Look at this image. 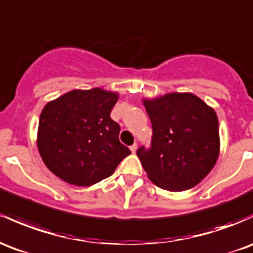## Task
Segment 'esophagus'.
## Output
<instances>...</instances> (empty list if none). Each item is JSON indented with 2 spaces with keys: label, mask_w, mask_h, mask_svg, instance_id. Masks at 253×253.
Instances as JSON below:
<instances>
[{
  "label": "esophagus",
  "mask_w": 253,
  "mask_h": 253,
  "mask_svg": "<svg viewBox=\"0 0 253 253\" xmlns=\"http://www.w3.org/2000/svg\"><path fill=\"white\" fill-rule=\"evenodd\" d=\"M129 150H131V151H132V154H134V152L137 151V144H133L131 148H129Z\"/></svg>",
  "instance_id": "obj_1"
}]
</instances>
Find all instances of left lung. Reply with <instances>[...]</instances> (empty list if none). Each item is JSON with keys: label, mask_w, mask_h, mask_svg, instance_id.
Segmentation results:
<instances>
[{"label": "left lung", "mask_w": 253, "mask_h": 253, "mask_svg": "<svg viewBox=\"0 0 253 253\" xmlns=\"http://www.w3.org/2000/svg\"><path fill=\"white\" fill-rule=\"evenodd\" d=\"M143 104L151 120L152 141L137 155L149 179L173 192L198 185L220 155L215 110L190 92L144 98Z\"/></svg>", "instance_id": "1"}]
</instances>
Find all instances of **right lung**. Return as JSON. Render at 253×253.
<instances>
[{"mask_svg":"<svg viewBox=\"0 0 253 253\" xmlns=\"http://www.w3.org/2000/svg\"><path fill=\"white\" fill-rule=\"evenodd\" d=\"M118 99L116 92L95 87L72 90L45 104L37 146L51 173L83 187L112 175L131 154L119 140L120 126L110 118Z\"/></svg>","mask_w":253,"mask_h":253,"instance_id":"obj_1","label":"right lung"}]
</instances>
